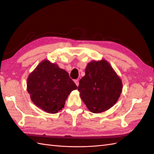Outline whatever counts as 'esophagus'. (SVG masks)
<instances>
[{
  "label": "esophagus",
  "mask_w": 154,
  "mask_h": 154,
  "mask_svg": "<svg viewBox=\"0 0 154 154\" xmlns=\"http://www.w3.org/2000/svg\"><path fill=\"white\" fill-rule=\"evenodd\" d=\"M74 82H75V84H76V85L78 87V86H79V80H78V79H76V80H75V81H74Z\"/></svg>",
  "instance_id": "34e87169"
}]
</instances>
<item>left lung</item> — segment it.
<instances>
[{"mask_svg": "<svg viewBox=\"0 0 154 154\" xmlns=\"http://www.w3.org/2000/svg\"><path fill=\"white\" fill-rule=\"evenodd\" d=\"M122 83L109 62L92 61L79 81L78 91L87 109L93 113L109 110L119 100Z\"/></svg>", "mask_w": 154, "mask_h": 154, "instance_id": "left-lung-1", "label": "left lung"}]
</instances>
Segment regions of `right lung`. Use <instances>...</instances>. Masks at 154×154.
I'll use <instances>...</instances> for the list:
<instances>
[{
  "instance_id": "obj_1",
  "label": "right lung",
  "mask_w": 154,
  "mask_h": 154,
  "mask_svg": "<svg viewBox=\"0 0 154 154\" xmlns=\"http://www.w3.org/2000/svg\"><path fill=\"white\" fill-rule=\"evenodd\" d=\"M77 87L66 71L55 63L44 60L29 75L27 91L35 105L45 112L57 113Z\"/></svg>"
}]
</instances>
